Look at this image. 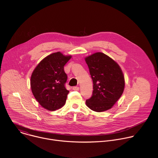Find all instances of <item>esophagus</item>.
<instances>
[{
    "label": "esophagus",
    "instance_id": "obj_1",
    "mask_svg": "<svg viewBox=\"0 0 158 158\" xmlns=\"http://www.w3.org/2000/svg\"><path fill=\"white\" fill-rule=\"evenodd\" d=\"M73 89L74 90V91H79V87H77V86H74V87H73Z\"/></svg>",
    "mask_w": 158,
    "mask_h": 158
}]
</instances>
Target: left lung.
Returning <instances> with one entry per match:
<instances>
[{
  "label": "left lung",
  "mask_w": 158,
  "mask_h": 158,
  "mask_svg": "<svg viewBox=\"0 0 158 158\" xmlns=\"http://www.w3.org/2000/svg\"><path fill=\"white\" fill-rule=\"evenodd\" d=\"M93 81L92 96L86 105L96 112L110 109L121 96L124 89V77L119 65L102 52H96L85 59Z\"/></svg>",
  "instance_id": "8db88e82"
}]
</instances>
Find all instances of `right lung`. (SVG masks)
Returning <instances> with one entry per match:
<instances>
[{"mask_svg":"<svg viewBox=\"0 0 158 158\" xmlns=\"http://www.w3.org/2000/svg\"><path fill=\"white\" fill-rule=\"evenodd\" d=\"M71 58L55 52L42 60L34 70L31 78L32 92L44 108L53 111L65 104L69 91L65 86L67 76L64 66Z\"/></svg>","mask_w":158,"mask_h":158,"instance_id":"right-lung-1","label":"right lung"}]
</instances>
